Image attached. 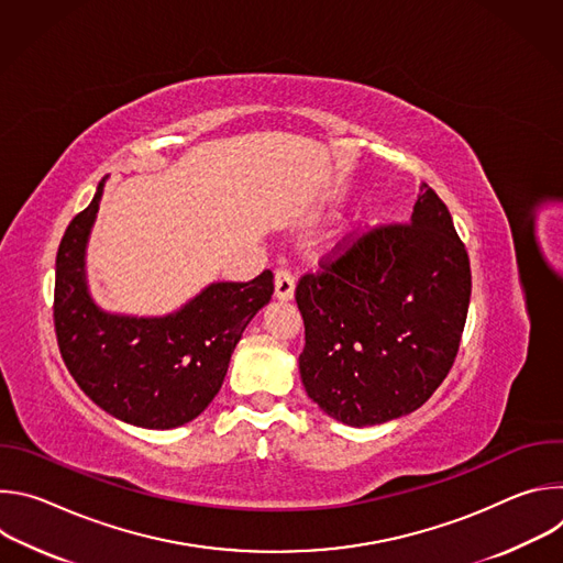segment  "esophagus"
<instances>
[{
    "instance_id": "esophagus-1",
    "label": "esophagus",
    "mask_w": 563,
    "mask_h": 563,
    "mask_svg": "<svg viewBox=\"0 0 563 563\" xmlns=\"http://www.w3.org/2000/svg\"><path fill=\"white\" fill-rule=\"evenodd\" d=\"M294 291H296V283H294V276L285 269H278L276 276H274V296L283 302L291 300L294 298Z\"/></svg>"
}]
</instances>
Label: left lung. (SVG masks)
<instances>
[{
	"mask_svg": "<svg viewBox=\"0 0 563 563\" xmlns=\"http://www.w3.org/2000/svg\"><path fill=\"white\" fill-rule=\"evenodd\" d=\"M323 269L296 287L307 396L352 428L419 410L454 363L472 291L443 200L423 185L408 224L365 233Z\"/></svg>",
	"mask_w": 563,
	"mask_h": 563,
	"instance_id": "left-lung-1",
	"label": "left lung"
}]
</instances>
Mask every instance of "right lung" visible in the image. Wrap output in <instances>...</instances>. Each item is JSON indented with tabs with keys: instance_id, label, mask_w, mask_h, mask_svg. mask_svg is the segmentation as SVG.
Here are the masks:
<instances>
[{
	"instance_id": "1",
	"label": "right lung",
	"mask_w": 563,
	"mask_h": 563,
	"mask_svg": "<svg viewBox=\"0 0 563 563\" xmlns=\"http://www.w3.org/2000/svg\"><path fill=\"white\" fill-rule=\"evenodd\" d=\"M107 178L64 231L55 261V332L82 391L111 417L172 430L200 417L220 391L250 320L272 300L274 276L211 283L165 316L102 309L91 296L87 247Z\"/></svg>"
}]
</instances>
